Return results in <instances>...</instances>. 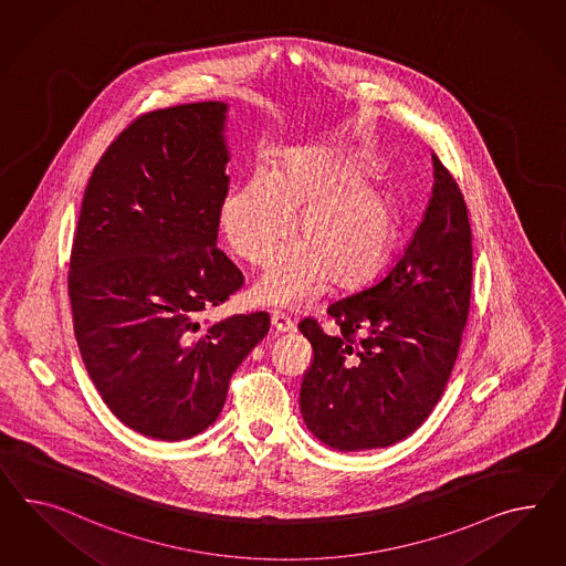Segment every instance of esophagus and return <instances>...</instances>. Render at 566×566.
<instances>
[{
    "label": "esophagus",
    "instance_id": "esophagus-1",
    "mask_svg": "<svg viewBox=\"0 0 566 566\" xmlns=\"http://www.w3.org/2000/svg\"><path fill=\"white\" fill-rule=\"evenodd\" d=\"M272 325H274V329L277 334H292V332H296V325H294L291 317H286V315L280 313V311L272 313Z\"/></svg>",
    "mask_w": 566,
    "mask_h": 566
}]
</instances>
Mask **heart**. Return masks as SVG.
Returning a JSON list of instances; mask_svg holds the SVG:
<instances>
[{"label": "heart", "instance_id": "b5f03b06", "mask_svg": "<svg viewBox=\"0 0 566 566\" xmlns=\"http://www.w3.org/2000/svg\"><path fill=\"white\" fill-rule=\"evenodd\" d=\"M301 207V243L255 289L265 305H303L327 277L339 289L356 286L381 268L394 241L396 214L381 187L352 165L308 154H291L272 175L258 170L230 191L220 227L239 258L265 268L289 241Z\"/></svg>", "mask_w": 566, "mask_h": 566}]
</instances>
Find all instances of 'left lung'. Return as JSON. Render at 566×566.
<instances>
[{
	"label": "left lung",
	"instance_id": "obj_1",
	"mask_svg": "<svg viewBox=\"0 0 566 566\" xmlns=\"http://www.w3.org/2000/svg\"><path fill=\"white\" fill-rule=\"evenodd\" d=\"M422 222L381 280L329 305L339 332L306 317L313 363L301 382L308 430L337 451L389 447L443 396L472 296V227L455 177L432 153Z\"/></svg>",
	"mask_w": 566,
	"mask_h": 566
}]
</instances>
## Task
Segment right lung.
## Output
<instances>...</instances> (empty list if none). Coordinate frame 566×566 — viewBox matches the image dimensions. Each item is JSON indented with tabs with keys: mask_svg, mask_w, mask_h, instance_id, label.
I'll list each match as a JSON object with an SVG mask.
<instances>
[{
	"mask_svg": "<svg viewBox=\"0 0 566 566\" xmlns=\"http://www.w3.org/2000/svg\"><path fill=\"white\" fill-rule=\"evenodd\" d=\"M224 103L136 117L86 185L67 272L82 360L125 427L181 441L210 427L265 311L201 325L243 286L216 247L229 196Z\"/></svg>",
	"mask_w": 566,
	"mask_h": 566,
	"instance_id": "1",
	"label": "right lung"
}]
</instances>
